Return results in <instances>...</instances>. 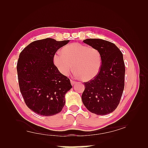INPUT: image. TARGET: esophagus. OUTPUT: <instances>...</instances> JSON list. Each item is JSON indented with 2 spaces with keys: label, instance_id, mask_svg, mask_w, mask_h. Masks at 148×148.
<instances>
[{
  "label": "esophagus",
  "instance_id": "34e87169",
  "mask_svg": "<svg viewBox=\"0 0 148 148\" xmlns=\"http://www.w3.org/2000/svg\"><path fill=\"white\" fill-rule=\"evenodd\" d=\"M71 84L72 85H74V84H75L76 83V81H75L74 80H72V79H71Z\"/></svg>",
  "mask_w": 148,
  "mask_h": 148
}]
</instances>
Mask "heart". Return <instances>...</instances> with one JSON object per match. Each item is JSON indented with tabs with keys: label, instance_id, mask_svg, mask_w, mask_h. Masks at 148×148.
Here are the masks:
<instances>
[{
	"label": "heart",
	"instance_id": "1",
	"mask_svg": "<svg viewBox=\"0 0 148 148\" xmlns=\"http://www.w3.org/2000/svg\"><path fill=\"white\" fill-rule=\"evenodd\" d=\"M53 62L60 73L67 76L72 71L83 81L94 79L102 66V56L98 49L80 43H71L56 53Z\"/></svg>",
	"mask_w": 148,
	"mask_h": 148
}]
</instances>
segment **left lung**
Masks as SVG:
<instances>
[{
	"label": "left lung",
	"mask_w": 148,
	"mask_h": 148,
	"mask_svg": "<svg viewBox=\"0 0 148 148\" xmlns=\"http://www.w3.org/2000/svg\"><path fill=\"white\" fill-rule=\"evenodd\" d=\"M83 42L98 49L102 66L97 76L84 83L81 96L84 106L91 112L106 115L117 108L125 86L123 56L114 43L100 39H87Z\"/></svg>",
	"instance_id": "1"
}]
</instances>
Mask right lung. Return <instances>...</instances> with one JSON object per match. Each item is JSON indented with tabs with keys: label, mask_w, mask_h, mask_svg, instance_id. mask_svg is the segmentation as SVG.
I'll use <instances>...</instances> for the list:
<instances>
[{
	"label": "right lung",
	"mask_w": 148,
	"mask_h": 148,
	"mask_svg": "<svg viewBox=\"0 0 148 148\" xmlns=\"http://www.w3.org/2000/svg\"><path fill=\"white\" fill-rule=\"evenodd\" d=\"M69 40L46 38L29 44L20 53L17 63L20 90L28 108L44 116L61 112L65 95L72 88L70 79L53 64L57 50Z\"/></svg>",
	"instance_id": "add662e5"
}]
</instances>
